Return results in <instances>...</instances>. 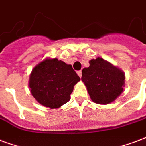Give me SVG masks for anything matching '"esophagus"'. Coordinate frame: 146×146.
<instances>
[{
  "label": "esophagus",
  "mask_w": 146,
  "mask_h": 146,
  "mask_svg": "<svg viewBox=\"0 0 146 146\" xmlns=\"http://www.w3.org/2000/svg\"><path fill=\"white\" fill-rule=\"evenodd\" d=\"M77 74L79 77H82V71H78V72H77Z\"/></svg>",
  "instance_id": "obj_1"
}]
</instances>
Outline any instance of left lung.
<instances>
[{
	"label": "left lung",
	"mask_w": 146,
	"mask_h": 146,
	"mask_svg": "<svg viewBox=\"0 0 146 146\" xmlns=\"http://www.w3.org/2000/svg\"><path fill=\"white\" fill-rule=\"evenodd\" d=\"M82 74V81L96 104H110L124 90V72L101 57L89 60V67L84 68Z\"/></svg>",
	"instance_id": "obj_1"
}]
</instances>
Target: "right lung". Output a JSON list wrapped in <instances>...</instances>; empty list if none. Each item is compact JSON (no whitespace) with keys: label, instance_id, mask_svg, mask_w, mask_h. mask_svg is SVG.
<instances>
[{"label":"right lung","instance_id":"right-lung-1","mask_svg":"<svg viewBox=\"0 0 146 146\" xmlns=\"http://www.w3.org/2000/svg\"><path fill=\"white\" fill-rule=\"evenodd\" d=\"M80 81L71 64L46 58L34 67L29 81L32 95L42 106L59 108L70 100L74 85Z\"/></svg>","mask_w":146,"mask_h":146}]
</instances>
